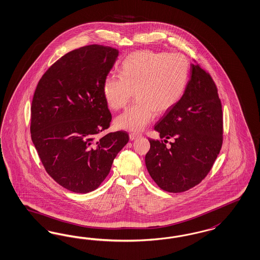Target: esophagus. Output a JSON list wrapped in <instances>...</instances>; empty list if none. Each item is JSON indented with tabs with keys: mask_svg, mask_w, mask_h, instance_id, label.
I'll use <instances>...</instances> for the list:
<instances>
[{
	"mask_svg": "<svg viewBox=\"0 0 260 260\" xmlns=\"http://www.w3.org/2000/svg\"><path fill=\"white\" fill-rule=\"evenodd\" d=\"M141 137H142L141 135L134 134V133H131V134L129 135V138H130L131 141H135V140H137V139H139Z\"/></svg>",
	"mask_w": 260,
	"mask_h": 260,
	"instance_id": "obj_1",
	"label": "esophagus"
}]
</instances>
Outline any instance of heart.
I'll return each instance as SVG.
<instances>
[{"label":"heart","mask_w":260,"mask_h":260,"mask_svg":"<svg viewBox=\"0 0 260 260\" xmlns=\"http://www.w3.org/2000/svg\"><path fill=\"white\" fill-rule=\"evenodd\" d=\"M189 62L184 54L142 50L129 54L120 66V76H108L103 95L112 110H119L133 96L137 101L115 120L118 129L141 132L154 120L156 112L171 109L184 94Z\"/></svg>","instance_id":"obj_1"}]
</instances>
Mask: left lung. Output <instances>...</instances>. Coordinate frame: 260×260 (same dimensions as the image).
I'll list each match as a JSON object with an SVG mask.
<instances>
[{
  "label": "left lung",
  "mask_w": 260,
  "mask_h": 260,
  "mask_svg": "<svg viewBox=\"0 0 260 260\" xmlns=\"http://www.w3.org/2000/svg\"><path fill=\"white\" fill-rule=\"evenodd\" d=\"M167 144L149 140L145 165L151 178L168 192H184L208 175L223 142L222 104L210 74L190 64L181 100L154 128Z\"/></svg>",
  "instance_id": "obj_1"
}]
</instances>
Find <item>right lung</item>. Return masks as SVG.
Here are the masks:
<instances>
[{
    "mask_svg": "<svg viewBox=\"0 0 260 260\" xmlns=\"http://www.w3.org/2000/svg\"><path fill=\"white\" fill-rule=\"evenodd\" d=\"M117 56L118 50L101 45L72 50L44 74L34 92L32 143L48 174L70 191L96 189L129 141L125 131L95 140L112 119L102 87Z\"/></svg>",
    "mask_w": 260,
    "mask_h": 260,
    "instance_id": "add662e5",
    "label": "right lung"
}]
</instances>
